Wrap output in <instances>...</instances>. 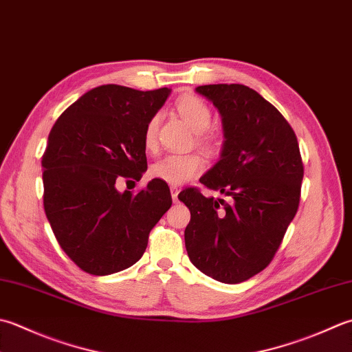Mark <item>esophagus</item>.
<instances>
[{
	"mask_svg": "<svg viewBox=\"0 0 352 352\" xmlns=\"http://www.w3.org/2000/svg\"><path fill=\"white\" fill-rule=\"evenodd\" d=\"M178 192H180V189L175 188V186H172L170 195H172V199H174V201H178Z\"/></svg>",
	"mask_w": 352,
	"mask_h": 352,
	"instance_id": "esophagus-1",
	"label": "esophagus"
}]
</instances>
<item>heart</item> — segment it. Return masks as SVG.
Here are the masks:
<instances>
[{
  "mask_svg": "<svg viewBox=\"0 0 352 352\" xmlns=\"http://www.w3.org/2000/svg\"><path fill=\"white\" fill-rule=\"evenodd\" d=\"M178 113L182 114L183 119L189 123V126L195 131V133H204L209 129L212 123V111L206 103L194 98V96H188L183 98L177 103ZM157 129H158V114L153 116L149 122L144 126L143 133V143L146 149H154L157 143ZM199 143L204 146L210 148L212 140L208 135L199 134ZM204 169V160L201 155L195 153L190 154H168L157 162L151 164L149 175L157 180L164 182L172 186H180L190 178L197 177L199 172Z\"/></svg>",
  "mask_w": 352,
  "mask_h": 352,
  "instance_id": "obj_1",
  "label": "heart"
}]
</instances>
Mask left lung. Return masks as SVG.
I'll return each mask as SVG.
<instances>
[{
    "mask_svg": "<svg viewBox=\"0 0 352 352\" xmlns=\"http://www.w3.org/2000/svg\"><path fill=\"white\" fill-rule=\"evenodd\" d=\"M223 123L219 160L199 178L229 197L189 188L178 199L190 210L186 250L199 272L239 284L270 264L299 208L304 164L298 139L276 108L241 84L197 87Z\"/></svg>",
    "mask_w": 352,
    "mask_h": 352,
    "instance_id": "obj_1",
    "label": "left lung"
}]
</instances>
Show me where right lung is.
Segmentation results:
<instances>
[{
  "instance_id": "right-lung-1",
  "label": "right lung",
  "mask_w": 352,
  "mask_h": 352,
  "mask_svg": "<svg viewBox=\"0 0 352 352\" xmlns=\"http://www.w3.org/2000/svg\"><path fill=\"white\" fill-rule=\"evenodd\" d=\"M170 94L122 85L89 89L54 123L43 155L44 209L60 249L82 270L107 276L139 261L170 208L168 184L117 189L146 172L144 126Z\"/></svg>"
}]
</instances>
